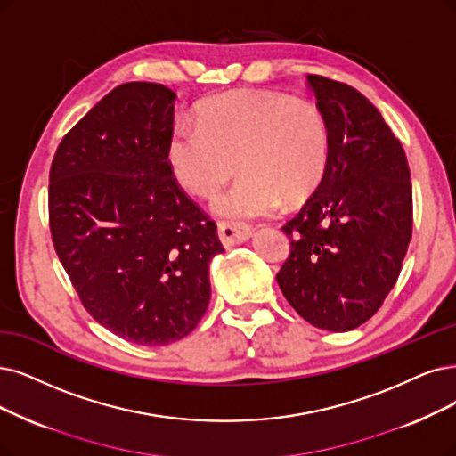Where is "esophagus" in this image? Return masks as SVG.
I'll return each instance as SVG.
<instances>
[{"mask_svg": "<svg viewBox=\"0 0 456 456\" xmlns=\"http://www.w3.org/2000/svg\"><path fill=\"white\" fill-rule=\"evenodd\" d=\"M251 229L246 224H237V222H217V234L219 240L225 248L246 242L251 237Z\"/></svg>", "mask_w": 456, "mask_h": 456, "instance_id": "1", "label": "esophagus"}]
</instances>
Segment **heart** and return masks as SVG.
I'll return each instance as SVG.
<instances>
[{"mask_svg": "<svg viewBox=\"0 0 456 456\" xmlns=\"http://www.w3.org/2000/svg\"><path fill=\"white\" fill-rule=\"evenodd\" d=\"M330 159L329 122L314 101L268 92L210 99L195 120L182 118L168 142V167L182 188L212 199L242 173L219 212L231 217L271 214L281 202L306 200Z\"/></svg>", "mask_w": 456, "mask_h": 456, "instance_id": "heart-1", "label": "heart"}]
</instances>
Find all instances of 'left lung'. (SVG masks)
I'll list each match as a JSON object with an SVG mask.
<instances>
[{"instance_id": "obj_1", "label": "left lung", "mask_w": 456, "mask_h": 456, "mask_svg": "<svg viewBox=\"0 0 456 456\" xmlns=\"http://www.w3.org/2000/svg\"><path fill=\"white\" fill-rule=\"evenodd\" d=\"M306 78L329 122L330 159L317 190L281 227L291 251L276 280L308 323L346 332L381 308L402 271L413 229L410 167L361 92Z\"/></svg>"}]
</instances>
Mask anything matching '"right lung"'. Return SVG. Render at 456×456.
<instances>
[{"mask_svg":"<svg viewBox=\"0 0 456 456\" xmlns=\"http://www.w3.org/2000/svg\"><path fill=\"white\" fill-rule=\"evenodd\" d=\"M175 97L156 82L114 88L61 139L48 176L50 234L82 306L139 346L197 327L224 251L168 167Z\"/></svg>","mask_w":456,"mask_h":456,"instance_id":"right-lung-1","label":"right lung"}]
</instances>
